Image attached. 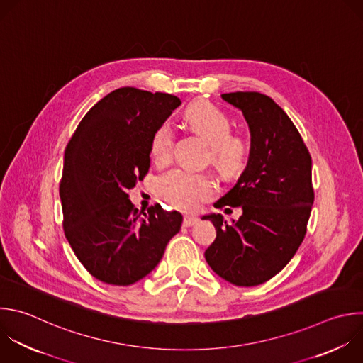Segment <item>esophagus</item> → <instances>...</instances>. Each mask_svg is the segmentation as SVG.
Returning a JSON list of instances; mask_svg holds the SVG:
<instances>
[{
    "mask_svg": "<svg viewBox=\"0 0 363 363\" xmlns=\"http://www.w3.org/2000/svg\"><path fill=\"white\" fill-rule=\"evenodd\" d=\"M198 218L192 216V215H185L184 216V226H192L194 223H196Z\"/></svg>",
    "mask_w": 363,
    "mask_h": 363,
    "instance_id": "esophagus-1",
    "label": "esophagus"
}]
</instances>
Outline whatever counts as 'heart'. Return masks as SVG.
Listing matches in <instances>:
<instances>
[{
    "label": "heart",
    "mask_w": 363,
    "mask_h": 363,
    "mask_svg": "<svg viewBox=\"0 0 363 363\" xmlns=\"http://www.w3.org/2000/svg\"><path fill=\"white\" fill-rule=\"evenodd\" d=\"M184 121L191 133L209 143L208 160L223 178H235L244 171L250 144L244 135L230 131V119L225 112L208 101L198 99L185 108ZM174 140V131L167 123L154 131L150 151L157 165L164 167L171 162ZM155 191L175 208L194 211L213 196L216 182L209 174L177 168L157 179Z\"/></svg>",
    "instance_id": "heart-1"
}]
</instances>
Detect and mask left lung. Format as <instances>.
<instances>
[{"mask_svg": "<svg viewBox=\"0 0 363 363\" xmlns=\"http://www.w3.org/2000/svg\"><path fill=\"white\" fill-rule=\"evenodd\" d=\"M242 111L251 131V152L236 185L215 206H240L226 223L208 215L216 238L205 251L212 271L236 286L269 281L294 258L306 233L315 198L311 154L285 111L254 91L222 94Z\"/></svg>", "mask_w": 363, "mask_h": 363, "instance_id": "left-lung-1", "label": "left lung"}]
</instances>
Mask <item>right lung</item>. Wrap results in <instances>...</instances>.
<instances>
[{
	"mask_svg": "<svg viewBox=\"0 0 363 363\" xmlns=\"http://www.w3.org/2000/svg\"><path fill=\"white\" fill-rule=\"evenodd\" d=\"M181 99L134 86L118 88L81 119L64 155L60 182L65 238L101 282L127 286L161 261L182 215L160 203L138 212L128 189L150 169L154 131Z\"/></svg>",
	"mask_w": 363,
	"mask_h": 363,
	"instance_id": "add662e5",
	"label": "right lung"
}]
</instances>
